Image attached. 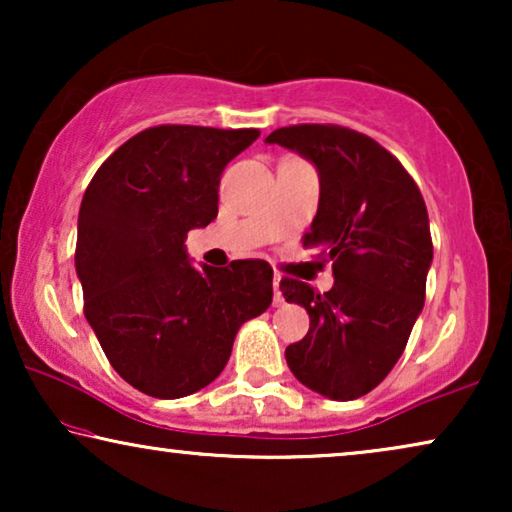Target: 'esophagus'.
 <instances>
[{"instance_id": "34e87169", "label": "esophagus", "mask_w": 512, "mask_h": 512, "mask_svg": "<svg viewBox=\"0 0 512 512\" xmlns=\"http://www.w3.org/2000/svg\"><path fill=\"white\" fill-rule=\"evenodd\" d=\"M279 282H282V279H279V275H275V279H272V286H275V307L284 305V296H282V289H279Z\"/></svg>"}]
</instances>
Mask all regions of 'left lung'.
<instances>
[{
	"label": "left lung",
	"instance_id": "left-lung-1",
	"mask_svg": "<svg viewBox=\"0 0 512 512\" xmlns=\"http://www.w3.org/2000/svg\"><path fill=\"white\" fill-rule=\"evenodd\" d=\"M319 172V209L303 244L333 263V289L282 279L286 303L303 305L310 331L286 347L307 389L354 401L401 359L424 307L433 261L422 193L391 153L342 125H289L265 137Z\"/></svg>",
	"mask_w": 512,
	"mask_h": 512
}]
</instances>
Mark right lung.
<instances>
[{
    "label": "right lung",
    "mask_w": 512,
    "mask_h": 512,
    "mask_svg": "<svg viewBox=\"0 0 512 512\" xmlns=\"http://www.w3.org/2000/svg\"><path fill=\"white\" fill-rule=\"evenodd\" d=\"M254 128L158 125L104 160L79 209L83 312L118 375L146 396L181 398L226 368L244 321L272 303V268L195 270L186 235L219 214L226 165Z\"/></svg>",
    "instance_id": "1"
}]
</instances>
